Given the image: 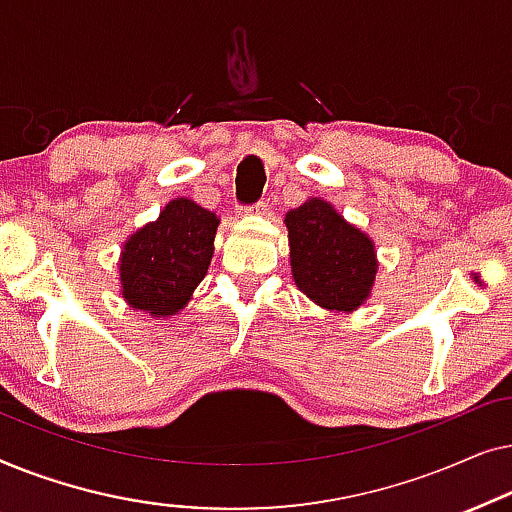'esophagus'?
I'll use <instances>...</instances> for the list:
<instances>
[{
  "label": "esophagus",
  "instance_id": "obj_1",
  "mask_svg": "<svg viewBox=\"0 0 512 512\" xmlns=\"http://www.w3.org/2000/svg\"><path fill=\"white\" fill-rule=\"evenodd\" d=\"M265 209H268V205H265V202L261 200V202H256V205H251V207L244 209V214H256V216H263V214H265Z\"/></svg>",
  "mask_w": 512,
  "mask_h": 512
}]
</instances>
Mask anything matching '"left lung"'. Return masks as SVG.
Listing matches in <instances>:
<instances>
[{"mask_svg":"<svg viewBox=\"0 0 512 512\" xmlns=\"http://www.w3.org/2000/svg\"><path fill=\"white\" fill-rule=\"evenodd\" d=\"M284 223L293 282L312 303L331 312H354L366 303L380 265L373 237L324 198H307L286 212Z\"/></svg>","mask_w":512,"mask_h":512,"instance_id":"left-lung-1","label":"left lung"}]
</instances>
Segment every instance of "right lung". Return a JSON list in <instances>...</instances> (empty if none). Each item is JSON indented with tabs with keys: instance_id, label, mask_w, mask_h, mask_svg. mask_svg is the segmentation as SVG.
I'll use <instances>...</instances> for the list:
<instances>
[{
	"instance_id": "add662e5",
	"label": "right lung",
	"mask_w": 512,
	"mask_h": 512,
	"mask_svg": "<svg viewBox=\"0 0 512 512\" xmlns=\"http://www.w3.org/2000/svg\"><path fill=\"white\" fill-rule=\"evenodd\" d=\"M219 223V216L198 202H167L156 221L123 242L118 282L125 303L153 319L184 310L212 263Z\"/></svg>"
}]
</instances>
